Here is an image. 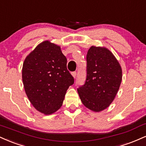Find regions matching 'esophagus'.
I'll return each mask as SVG.
<instances>
[{
  "instance_id": "1",
  "label": "esophagus",
  "mask_w": 146,
  "mask_h": 146,
  "mask_svg": "<svg viewBox=\"0 0 146 146\" xmlns=\"http://www.w3.org/2000/svg\"><path fill=\"white\" fill-rule=\"evenodd\" d=\"M71 75H72V76L73 77V78H74V79L76 78V75H77L76 72H73V73H71Z\"/></svg>"
}]
</instances>
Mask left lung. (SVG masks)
<instances>
[{
    "label": "left lung",
    "mask_w": 146,
    "mask_h": 146,
    "mask_svg": "<svg viewBox=\"0 0 146 146\" xmlns=\"http://www.w3.org/2000/svg\"><path fill=\"white\" fill-rule=\"evenodd\" d=\"M86 60V80L78 92L86 108L100 112L108 108L116 96L122 79V67L105 47L91 46Z\"/></svg>",
    "instance_id": "left-lung-1"
}]
</instances>
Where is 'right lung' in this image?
<instances>
[{"label": "right lung", "mask_w": 146, "mask_h": 146, "mask_svg": "<svg viewBox=\"0 0 146 146\" xmlns=\"http://www.w3.org/2000/svg\"><path fill=\"white\" fill-rule=\"evenodd\" d=\"M22 75L28 99L45 115L55 113L61 108L66 90L74 83L60 46L50 40L40 43L26 56Z\"/></svg>", "instance_id": "obj_1"}]
</instances>
